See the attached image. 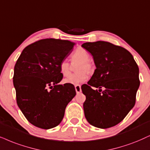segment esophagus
<instances>
[{
    "mask_svg": "<svg viewBox=\"0 0 150 150\" xmlns=\"http://www.w3.org/2000/svg\"><path fill=\"white\" fill-rule=\"evenodd\" d=\"M75 91H76L77 93H80L81 92L80 85H76V86H75Z\"/></svg>",
    "mask_w": 150,
    "mask_h": 150,
    "instance_id": "obj_1",
    "label": "esophagus"
}]
</instances>
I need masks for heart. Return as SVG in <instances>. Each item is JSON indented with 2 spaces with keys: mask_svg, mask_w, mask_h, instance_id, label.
<instances>
[{
  "mask_svg": "<svg viewBox=\"0 0 150 150\" xmlns=\"http://www.w3.org/2000/svg\"><path fill=\"white\" fill-rule=\"evenodd\" d=\"M72 62H79L77 66L76 71L78 73L73 74L67 78L64 79L65 84L72 85H79L85 82L88 79L87 73H91L93 71V65L90 61V54L82 48H78L75 50L71 56ZM59 71L64 76H68L71 73V64L66 60H62L60 62Z\"/></svg>",
  "mask_w": 150,
  "mask_h": 150,
  "instance_id": "heart-1",
  "label": "heart"
}]
</instances>
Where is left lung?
Instances as JSON below:
<instances>
[{
    "instance_id": "obj_1",
    "label": "left lung",
    "mask_w": 150,
    "mask_h": 150,
    "mask_svg": "<svg viewBox=\"0 0 150 150\" xmlns=\"http://www.w3.org/2000/svg\"><path fill=\"white\" fill-rule=\"evenodd\" d=\"M81 47L92 54L96 66L88 84L81 86L86 96L85 117L96 127H111L135 105L139 69L132 54L122 47L102 41L84 43ZM93 87L105 89L98 92Z\"/></svg>"
}]
</instances>
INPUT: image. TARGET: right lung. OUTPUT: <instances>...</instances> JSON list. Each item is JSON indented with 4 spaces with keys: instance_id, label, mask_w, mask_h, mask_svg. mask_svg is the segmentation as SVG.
<instances>
[{
    "instance_id": "obj_1",
    "label": "right lung",
    "mask_w": 150,
    "mask_h": 150,
    "mask_svg": "<svg viewBox=\"0 0 150 150\" xmlns=\"http://www.w3.org/2000/svg\"><path fill=\"white\" fill-rule=\"evenodd\" d=\"M74 45L67 40L41 39L25 47L17 59L13 77L17 105L37 127L57 126L76 95L73 85L58 84L63 78L59 66Z\"/></svg>"
}]
</instances>
